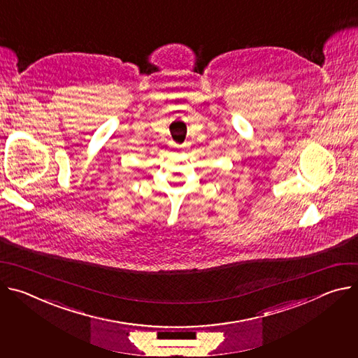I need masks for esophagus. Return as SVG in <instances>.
Returning a JSON list of instances; mask_svg holds the SVG:
<instances>
[{"label":"esophagus","mask_w":358,"mask_h":358,"mask_svg":"<svg viewBox=\"0 0 358 358\" xmlns=\"http://www.w3.org/2000/svg\"><path fill=\"white\" fill-rule=\"evenodd\" d=\"M173 147H174V148H178V150H180V148H182L184 145H181V144H173Z\"/></svg>","instance_id":"34e87169"}]
</instances>
